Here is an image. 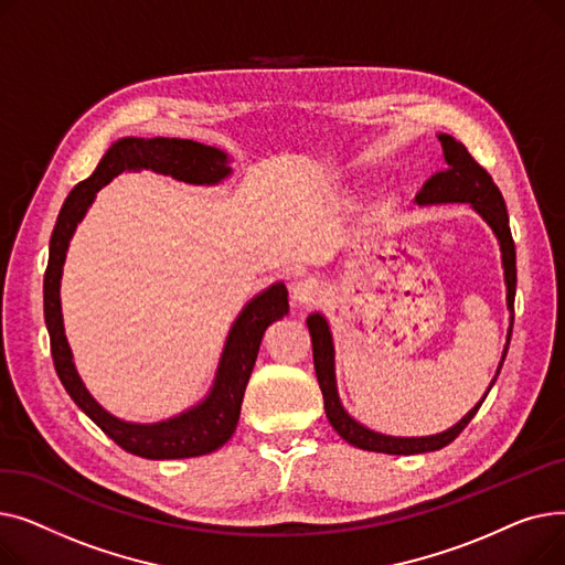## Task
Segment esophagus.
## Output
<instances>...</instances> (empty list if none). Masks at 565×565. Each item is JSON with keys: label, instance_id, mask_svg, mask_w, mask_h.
Masks as SVG:
<instances>
[{"label": "esophagus", "instance_id": "esophagus-1", "mask_svg": "<svg viewBox=\"0 0 565 565\" xmlns=\"http://www.w3.org/2000/svg\"><path fill=\"white\" fill-rule=\"evenodd\" d=\"M324 298V284L316 277H305L300 281H295L292 286V300L298 305H316Z\"/></svg>", "mask_w": 565, "mask_h": 565}]
</instances>
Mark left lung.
I'll return each instance as SVG.
<instances>
[{
  "label": "left lung",
  "instance_id": "left-lung-1",
  "mask_svg": "<svg viewBox=\"0 0 565 565\" xmlns=\"http://www.w3.org/2000/svg\"><path fill=\"white\" fill-rule=\"evenodd\" d=\"M444 148V160H447V169L435 173L428 178L422 192L417 194V203L422 205H433V203H469L473 211H477L492 233L499 241L501 249V263H503V279H507V305L509 311L513 313V302H515V284H518V270H515V243L511 235L509 226V213H507V203H503V196L499 188L494 185L492 175L469 156L467 148L456 141L451 135H437ZM309 324V334L313 343V366H316V377L322 392L324 401V412H328V419L332 428L348 441L352 447L364 449V451H375V454H390V456H414V454H428L444 449L447 444H451L473 419V414L479 412L481 403L486 401L488 392L492 390V384L501 371L503 360H507L509 352V341L513 332V316H511V328H509V339L507 348H503L501 362L497 366V375L492 377L488 392L483 398L473 405L465 417L451 426L449 430L428 435V437H392V435H382L358 419H352L350 414L343 409L339 392H337V375H334V343H332V332L330 324L320 313H311L307 318Z\"/></svg>",
  "mask_w": 565,
  "mask_h": 565
}]
</instances>
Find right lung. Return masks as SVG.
Masks as SVG:
<instances>
[{
	"label": "right lung",
	"mask_w": 565,
	"mask_h": 565,
	"mask_svg": "<svg viewBox=\"0 0 565 565\" xmlns=\"http://www.w3.org/2000/svg\"><path fill=\"white\" fill-rule=\"evenodd\" d=\"M151 169L190 185H217L231 175L228 156L215 146H205L192 139L169 137H124L109 146L96 171L77 183L62 205L50 237V258L43 279V307L50 334L52 360L58 380L77 407L92 419L107 437L128 454L148 460H175L213 454L235 433L241 419V405L249 382L260 339L265 330L288 313V290L281 281L265 288L260 295L235 318L226 337L215 382L207 396L178 417L158 424H132L109 414L88 390L73 364V352L64 334L62 316V273L71 245V237L94 203L96 192L111 178L124 171Z\"/></svg>",
	"instance_id": "right-lung-1"
}]
</instances>
